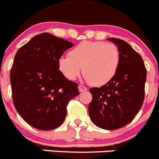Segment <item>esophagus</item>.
Here are the masks:
<instances>
[{"label": "esophagus", "instance_id": "esophagus-1", "mask_svg": "<svg viewBox=\"0 0 159 159\" xmlns=\"http://www.w3.org/2000/svg\"><path fill=\"white\" fill-rule=\"evenodd\" d=\"M78 88H79V90H80V92H84L87 90V87H84V86L83 85H79Z\"/></svg>", "mask_w": 159, "mask_h": 159}]
</instances>
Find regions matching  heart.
Masks as SVG:
<instances>
[{
  "label": "heart",
  "mask_w": 159,
  "mask_h": 159,
  "mask_svg": "<svg viewBox=\"0 0 159 159\" xmlns=\"http://www.w3.org/2000/svg\"><path fill=\"white\" fill-rule=\"evenodd\" d=\"M58 59V68L65 77L74 80L83 73L90 84L103 86L116 75L120 63L117 47L103 41H83Z\"/></svg>",
  "instance_id": "b5f03b06"
}]
</instances>
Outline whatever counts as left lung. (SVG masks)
I'll return each instance as SVG.
<instances>
[{
    "instance_id": "obj_1",
    "label": "left lung",
    "mask_w": 159,
    "mask_h": 159,
    "mask_svg": "<svg viewBox=\"0 0 159 159\" xmlns=\"http://www.w3.org/2000/svg\"><path fill=\"white\" fill-rule=\"evenodd\" d=\"M118 47L120 63L116 75L101 87L90 89L92 101L88 107L93 123L113 130L134 119L144 100L147 70L141 56L124 40L108 38Z\"/></svg>"
}]
</instances>
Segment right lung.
<instances>
[{
  "label": "right lung",
  "instance_id": "right-lung-1",
  "mask_svg": "<svg viewBox=\"0 0 159 159\" xmlns=\"http://www.w3.org/2000/svg\"><path fill=\"white\" fill-rule=\"evenodd\" d=\"M74 44L51 33L35 36L18 50L10 72L13 103L33 127L51 130L61 126L66 107L80 94L78 84L58 68V59Z\"/></svg>",
  "mask_w": 159,
  "mask_h": 159
}]
</instances>
